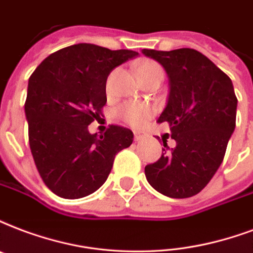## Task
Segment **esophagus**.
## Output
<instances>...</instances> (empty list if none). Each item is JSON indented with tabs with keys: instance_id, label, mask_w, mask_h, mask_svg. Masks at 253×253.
<instances>
[{
	"instance_id": "obj_1",
	"label": "esophagus",
	"mask_w": 253,
	"mask_h": 253,
	"mask_svg": "<svg viewBox=\"0 0 253 253\" xmlns=\"http://www.w3.org/2000/svg\"><path fill=\"white\" fill-rule=\"evenodd\" d=\"M147 138V134L143 132V131H134V139L136 142H139V140H143Z\"/></svg>"
}]
</instances>
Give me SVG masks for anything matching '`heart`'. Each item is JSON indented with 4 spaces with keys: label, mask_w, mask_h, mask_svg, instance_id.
Segmentation results:
<instances>
[{
    "label": "heart",
    "mask_w": 253,
    "mask_h": 253,
    "mask_svg": "<svg viewBox=\"0 0 253 253\" xmlns=\"http://www.w3.org/2000/svg\"><path fill=\"white\" fill-rule=\"evenodd\" d=\"M136 73H138L139 80L150 78V77H159L163 80V75H165L163 67L151 59L140 61L136 65ZM119 114L125 122L134 127H140L151 118L154 110L151 106L146 105V103H127L121 109Z\"/></svg>",
    "instance_id": "b5f03b06"
}]
</instances>
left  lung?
<instances>
[{"label": "left lung", "mask_w": 253, "mask_h": 253, "mask_svg": "<svg viewBox=\"0 0 253 253\" xmlns=\"http://www.w3.org/2000/svg\"><path fill=\"white\" fill-rule=\"evenodd\" d=\"M169 75V101L158 122H167L176 146L144 167L147 182L169 198L184 199L207 186L224 158L236 126L232 81L194 49H143ZM163 146L169 148L167 140Z\"/></svg>", "instance_id": "1"}]
</instances>
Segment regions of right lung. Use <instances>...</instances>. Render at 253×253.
Listing matches in <instances>:
<instances>
[{"instance_id": "obj_1", "label": "right lung", "mask_w": 253, "mask_h": 253, "mask_svg": "<svg viewBox=\"0 0 253 253\" xmlns=\"http://www.w3.org/2000/svg\"><path fill=\"white\" fill-rule=\"evenodd\" d=\"M138 55L132 50L78 43L45 58L30 75L25 114L29 144L42 180L65 199H80L106 182L114 158L130 147L132 131L111 125L105 134L88 132L107 102L111 71Z\"/></svg>"}]
</instances>
